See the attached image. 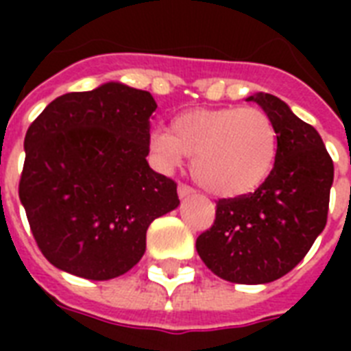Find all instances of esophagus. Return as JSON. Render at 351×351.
Here are the masks:
<instances>
[{"label":"esophagus","mask_w":351,"mask_h":351,"mask_svg":"<svg viewBox=\"0 0 351 351\" xmlns=\"http://www.w3.org/2000/svg\"><path fill=\"white\" fill-rule=\"evenodd\" d=\"M193 187L187 186V184H178V197L180 198H186V197H191L193 195Z\"/></svg>","instance_id":"obj_1"}]
</instances>
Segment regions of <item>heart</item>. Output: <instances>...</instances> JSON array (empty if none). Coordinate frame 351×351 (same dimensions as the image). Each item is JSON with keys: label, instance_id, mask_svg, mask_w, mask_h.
Wrapping results in <instances>:
<instances>
[{"label": "heart", "instance_id": "b5f03b06", "mask_svg": "<svg viewBox=\"0 0 351 351\" xmlns=\"http://www.w3.org/2000/svg\"><path fill=\"white\" fill-rule=\"evenodd\" d=\"M149 151L162 169L193 158V176L217 197L255 191L273 171L278 132L258 107L193 109L149 136Z\"/></svg>", "mask_w": 351, "mask_h": 351}]
</instances>
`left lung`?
<instances>
[{"mask_svg":"<svg viewBox=\"0 0 351 351\" xmlns=\"http://www.w3.org/2000/svg\"><path fill=\"white\" fill-rule=\"evenodd\" d=\"M247 101H256L277 127V160L255 191L220 198L197 251L217 277L266 284L291 271L324 230L333 162L315 127L277 96L256 93Z\"/></svg>","mask_w":351,"mask_h":351,"instance_id":"left-lung-1","label":"left lung"}]
</instances>
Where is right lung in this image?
Masks as SVG:
<instances>
[{
  "label": "right lung",
  "mask_w": 351,
  "mask_h": 351,
  "mask_svg": "<svg viewBox=\"0 0 351 351\" xmlns=\"http://www.w3.org/2000/svg\"><path fill=\"white\" fill-rule=\"evenodd\" d=\"M154 111L151 93L111 82L60 96L30 123L19 200L52 266L120 277L145 253L149 224L180 204L145 160Z\"/></svg>",
  "instance_id": "add662e5"
}]
</instances>
